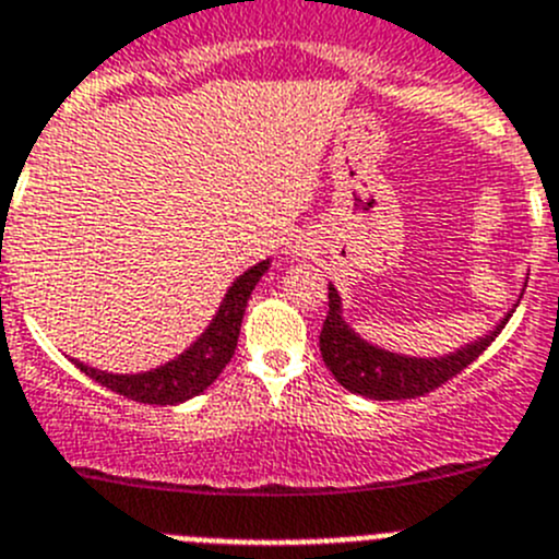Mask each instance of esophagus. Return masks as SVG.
Returning <instances> with one entry per match:
<instances>
[{
  "label": "esophagus",
  "mask_w": 559,
  "mask_h": 559,
  "mask_svg": "<svg viewBox=\"0 0 559 559\" xmlns=\"http://www.w3.org/2000/svg\"><path fill=\"white\" fill-rule=\"evenodd\" d=\"M284 253L289 255V259H311V255L317 253V242L309 234H297V237H292L289 242H286Z\"/></svg>",
  "instance_id": "1"
}]
</instances>
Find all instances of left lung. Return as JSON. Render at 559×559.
Masks as SVG:
<instances>
[{
	"label": "left lung",
	"mask_w": 559,
	"mask_h": 559,
	"mask_svg": "<svg viewBox=\"0 0 559 559\" xmlns=\"http://www.w3.org/2000/svg\"><path fill=\"white\" fill-rule=\"evenodd\" d=\"M521 295H524V292H521ZM519 300H515L513 309H510L491 331H485L483 336L461 344V347H455L452 353H444V356H405V353H394L389 350V347H380V344L361 336V333L353 328V322H347V317H344V304L338 289L333 284H328V306H331V311H328L325 325H322L320 333L322 361L331 369L333 378H336L347 391L358 394V397H421L427 391L438 389L441 383L455 378L457 372H463L472 361H477L479 353H483L485 347L497 338V333L508 325Z\"/></svg>",
	"instance_id": "obj_1"
}]
</instances>
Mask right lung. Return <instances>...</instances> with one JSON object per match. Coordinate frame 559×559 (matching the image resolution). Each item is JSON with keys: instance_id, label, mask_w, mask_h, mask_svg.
<instances>
[{"instance_id": "add662e5", "label": "right lung", "mask_w": 559, "mask_h": 559, "mask_svg": "<svg viewBox=\"0 0 559 559\" xmlns=\"http://www.w3.org/2000/svg\"><path fill=\"white\" fill-rule=\"evenodd\" d=\"M270 264H273V259H264V262H255L253 267H248L242 275H237L234 284L226 289V295H223L215 317H212L209 325L203 328L201 336H198L185 353H179V356L170 358V361L159 364V367L127 374L104 372V369L82 364L76 361V358H71V361H74L87 378L107 385L109 391L121 394V397L138 400V403L148 405L187 403V400L198 397L201 391H206L209 385L215 383L217 374H221L223 369H226V364L231 361L234 350H237L245 309H248V297L253 295L255 284L262 281V275L267 273Z\"/></svg>"}]
</instances>
